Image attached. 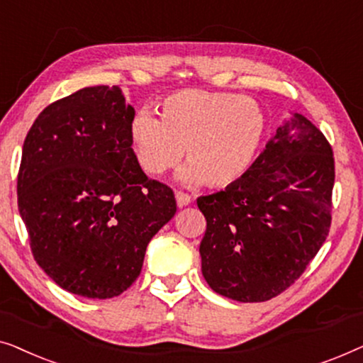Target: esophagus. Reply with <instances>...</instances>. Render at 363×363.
I'll return each instance as SVG.
<instances>
[{"mask_svg":"<svg viewBox=\"0 0 363 363\" xmlns=\"http://www.w3.org/2000/svg\"><path fill=\"white\" fill-rule=\"evenodd\" d=\"M175 198H177V205L180 208L190 205V203H191V196L186 195V193H183V191H177Z\"/></svg>","mask_w":363,"mask_h":363,"instance_id":"1","label":"esophagus"}]
</instances>
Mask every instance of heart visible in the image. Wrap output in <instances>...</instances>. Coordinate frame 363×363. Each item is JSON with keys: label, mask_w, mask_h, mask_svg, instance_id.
Masks as SVG:
<instances>
[{"label": "heart", "mask_w": 363, "mask_h": 363, "mask_svg": "<svg viewBox=\"0 0 363 363\" xmlns=\"http://www.w3.org/2000/svg\"><path fill=\"white\" fill-rule=\"evenodd\" d=\"M264 132V112L255 99L185 89L162 102L160 121L147 111L138 112L130 125V142L138 165L148 175L158 177L175 167L185 148L183 183L226 188L250 170Z\"/></svg>", "instance_id": "b5f03b06"}]
</instances>
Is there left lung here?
I'll list each match as a JSON object with an SVG mask.
<instances>
[{
    "label": "left lung",
    "mask_w": 363,
    "mask_h": 363,
    "mask_svg": "<svg viewBox=\"0 0 363 363\" xmlns=\"http://www.w3.org/2000/svg\"><path fill=\"white\" fill-rule=\"evenodd\" d=\"M334 153L301 113L277 128L240 182L200 196L201 272L218 294L264 302L302 276L329 235Z\"/></svg>",
    "instance_id": "1"
}]
</instances>
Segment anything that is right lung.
Instances as JSON below:
<instances>
[{
    "label": "right lung",
    "mask_w": 363,
    "mask_h": 363,
    "mask_svg": "<svg viewBox=\"0 0 363 363\" xmlns=\"http://www.w3.org/2000/svg\"><path fill=\"white\" fill-rule=\"evenodd\" d=\"M133 117L117 86L86 87L44 108L24 138L18 208L34 259L89 299L127 291L177 211L172 188L138 165Z\"/></svg>",
    "instance_id": "right-lung-1"
}]
</instances>
